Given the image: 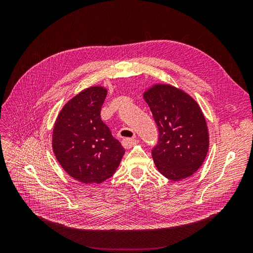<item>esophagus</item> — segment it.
Returning <instances> with one entry per match:
<instances>
[{
	"label": "esophagus",
	"mask_w": 253,
	"mask_h": 253,
	"mask_svg": "<svg viewBox=\"0 0 253 253\" xmlns=\"http://www.w3.org/2000/svg\"><path fill=\"white\" fill-rule=\"evenodd\" d=\"M137 143H138V140H137L136 138H125L124 140H122V145H124L126 149L132 148L133 145H135Z\"/></svg>",
	"instance_id": "esophagus-1"
}]
</instances>
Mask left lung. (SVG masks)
<instances>
[{"mask_svg": "<svg viewBox=\"0 0 253 253\" xmlns=\"http://www.w3.org/2000/svg\"><path fill=\"white\" fill-rule=\"evenodd\" d=\"M159 131L152 157L158 171L174 181L200 169L209 149V133L200 105L186 91L155 84L143 93Z\"/></svg>", "mask_w": 253, "mask_h": 253, "instance_id": "left-lung-1", "label": "left lung"}]
</instances>
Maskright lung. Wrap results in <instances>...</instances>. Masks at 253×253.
I'll return each mask as SVG.
<instances>
[{
	"label": "right lung",
	"mask_w": 253,
	"mask_h": 253,
	"mask_svg": "<svg viewBox=\"0 0 253 253\" xmlns=\"http://www.w3.org/2000/svg\"><path fill=\"white\" fill-rule=\"evenodd\" d=\"M106 94L100 85L83 89L63 106L53 126L52 150L60 166L86 185L110 178L125 154L100 118Z\"/></svg>",
	"instance_id": "obj_1"
}]
</instances>
